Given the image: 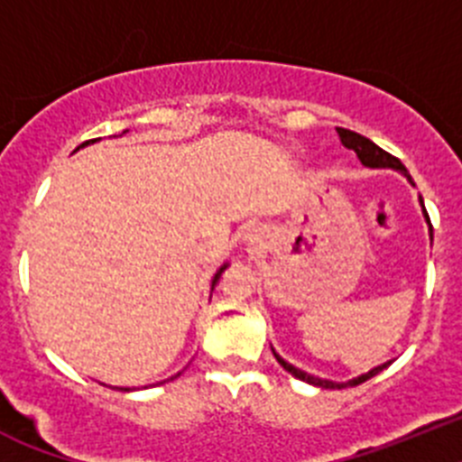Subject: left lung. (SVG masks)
<instances>
[{
  "label": "left lung",
  "instance_id": "left-lung-1",
  "mask_svg": "<svg viewBox=\"0 0 462 462\" xmlns=\"http://www.w3.org/2000/svg\"><path fill=\"white\" fill-rule=\"evenodd\" d=\"M337 134H339V139H342V143L346 148H351V151H356V155H358L360 162L365 164V167H370V170H395L400 171V174L407 179L411 186H414V181H411V176H409V171L404 170V164L400 162L398 158H393L391 153H386L383 148L376 146L374 142H370L367 136L358 134V132H351V130H344V127H337ZM420 207H423V199L419 198ZM423 216H425V223H428V230H430V242H432V226H430V218H428V211L423 208ZM272 353H274V358L279 360V365L283 367L286 372H291L295 379L300 381H307V383H311V386H320V388H346V386H358V383H363V381L372 379L374 374H379L381 370H386L388 365L393 363V360H388V363L383 365H376V367H372L370 372H365V374L356 376V379H348V381H330V379H320V376H314V374H309V372L300 370V367H295V365H291L288 360H283L279 356V353L272 348Z\"/></svg>",
  "mask_w": 462,
  "mask_h": 462
}]
</instances>
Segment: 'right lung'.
Returning a JSON list of instances; mask_svg holds the SVG:
<instances>
[{"instance_id": "right-lung-1", "label": "right lung", "mask_w": 462, "mask_h": 462, "mask_svg": "<svg viewBox=\"0 0 462 462\" xmlns=\"http://www.w3.org/2000/svg\"><path fill=\"white\" fill-rule=\"evenodd\" d=\"M125 132H127V130H125ZM125 132H123V134H125ZM227 267H230V263L220 264V270L216 272V274H214V279H211V291H214V288H216V283H218V279H220V274H223V272H226ZM179 374H181V372H179ZM179 374H176V376H179ZM171 379H174V376H171ZM160 383H162V381H160ZM120 391H130V388H120Z\"/></svg>"}]
</instances>
